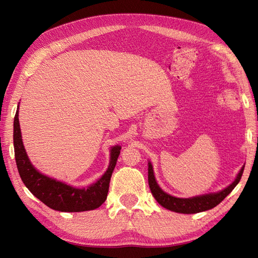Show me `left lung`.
I'll use <instances>...</instances> for the list:
<instances>
[{
    "label": "left lung",
    "instance_id": "1",
    "mask_svg": "<svg viewBox=\"0 0 258 258\" xmlns=\"http://www.w3.org/2000/svg\"><path fill=\"white\" fill-rule=\"evenodd\" d=\"M244 171V166L238 173L236 176L235 180L232 183L230 186H228L225 189L216 192V194H208V195H204V196H198V197H192V198H176L173 197L171 195H168L166 192L163 191L159 185L156 184V180L153 174V168L151 163H149V168H148V179H149V186L151 192L154 196L162 207L164 208L175 211V212H179V213H197V212H202L215 208L216 206H218L222 200L228 196V195L234 189V187L238 184L240 181L242 174Z\"/></svg>",
    "mask_w": 258,
    "mask_h": 258
}]
</instances>
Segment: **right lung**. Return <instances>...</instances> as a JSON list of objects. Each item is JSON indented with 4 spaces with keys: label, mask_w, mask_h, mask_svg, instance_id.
Wrapping results in <instances>:
<instances>
[{
    "label": "right lung",
    "mask_w": 258,
    "mask_h": 258,
    "mask_svg": "<svg viewBox=\"0 0 258 258\" xmlns=\"http://www.w3.org/2000/svg\"><path fill=\"white\" fill-rule=\"evenodd\" d=\"M14 152L20 176L29 191L49 208L62 212H81L94 210L107 198L109 181L114 172L121 147L115 146L110 151L108 169L95 184L87 188H73L67 184L45 176L31 165L22 141L18 108L14 117Z\"/></svg>",
    "instance_id": "obj_1"
}]
</instances>
